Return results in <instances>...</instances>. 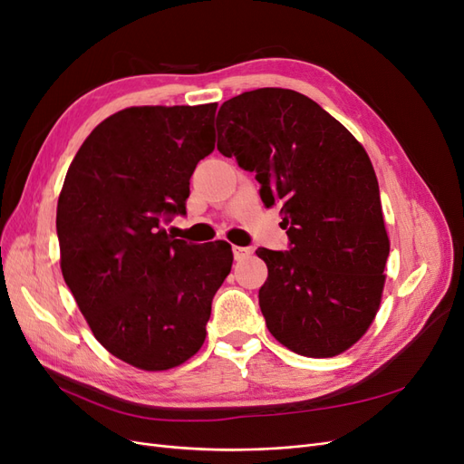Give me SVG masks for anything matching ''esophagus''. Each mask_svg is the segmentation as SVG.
Returning <instances> with one entry per match:
<instances>
[{
  "mask_svg": "<svg viewBox=\"0 0 464 464\" xmlns=\"http://www.w3.org/2000/svg\"><path fill=\"white\" fill-rule=\"evenodd\" d=\"M232 251H234V259L236 261H242V259H246V257H249L251 256V247H240V246H234L232 247Z\"/></svg>",
  "mask_w": 464,
  "mask_h": 464,
  "instance_id": "esophagus-1",
  "label": "esophagus"
}]
</instances>
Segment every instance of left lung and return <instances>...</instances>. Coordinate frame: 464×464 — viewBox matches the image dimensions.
I'll use <instances>...</instances> for the list:
<instances>
[{
    "mask_svg": "<svg viewBox=\"0 0 464 464\" xmlns=\"http://www.w3.org/2000/svg\"><path fill=\"white\" fill-rule=\"evenodd\" d=\"M224 157L254 172L265 207L283 205L288 249H257L266 329L292 353L329 358L368 331L385 283L389 237L368 152L312 98L257 89L217 116Z\"/></svg>",
    "mask_w": 464,
    "mask_h": 464,
    "instance_id": "1",
    "label": "left lung"
}]
</instances>
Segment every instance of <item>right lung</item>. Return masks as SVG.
Masks as SVG:
<instances>
[{"instance_id":"right-lung-1","label":"right lung","mask_w":464,"mask_h":464,"mask_svg":"<svg viewBox=\"0 0 464 464\" xmlns=\"http://www.w3.org/2000/svg\"><path fill=\"white\" fill-rule=\"evenodd\" d=\"M215 111L137 106L106 118L75 154L58 199L65 285L96 341L147 372L198 353L232 266L227 242L188 244L162 228L186 215L189 178L215 149Z\"/></svg>"}]
</instances>
